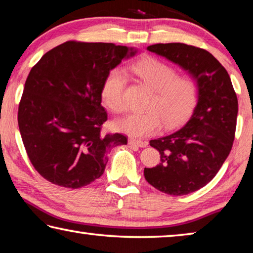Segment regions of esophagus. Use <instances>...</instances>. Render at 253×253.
I'll use <instances>...</instances> for the list:
<instances>
[{
  "mask_svg": "<svg viewBox=\"0 0 253 253\" xmlns=\"http://www.w3.org/2000/svg\"><path fill=\"white\" fill-rule=\"evenodd\" d=\"M128 144L134 145V146H138V147H146L147 145L146 142H143V140H139V139H134V138H130L128 140Z\"/></svg>",
  "mask_w": 253,
  "mask_h": 253,
  "instance_id": "obj_1",
  "label": "esophagus"
}]
</instances>
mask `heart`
<instances>
[{"mask_svg": "<svg viewBox=\"0 0 253 253\" xmlns=\"http://www.w3.org/2000/svg\"><path fill=\"white\" fill-rule=\"evenodd\" d=\"M132 71L154 90L146 111L131 113L119 119L115 127L119 131L135 137L152 135L161 129L174 128L190 116L199 96L198 81L191 75H178L169 63L155 58H144L135 62ZM126 72L121 68L110 70L101 87V98L113 113L127 108Z\"/></svg>", "mask_w": 253, "mask_h": 253, "instance_id": "1", "label": "heart"}]
</instances>
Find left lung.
Here are the masks:
<instances>
[{"label": "left lung", "instance_id": "left-lung-1", "mask_svg": "<svg viewBox=\"0 0 253 253\" xmlns=\"http://www.w3.org/2000/svg\"><path fill=\"white\" fill-rule=\"evenodd\" d=\"M147 50L181 66L198 81V105L190 121L149 140L161 163L144 169L146 181L158 191L186 195L207 185L229 156L237 128V93L228 71L207 50L185 43H157Z\"/></svg>", "mask_w": 253, "mask_h": 253}]
</instances>
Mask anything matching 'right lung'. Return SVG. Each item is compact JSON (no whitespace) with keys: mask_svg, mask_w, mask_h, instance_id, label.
Returning a JSON list of instances; mask_svg holds the SVG:
<instances>
[{"mask_svg":"<svg viewBox=\"0 0 253 253\" xmlns=\"http://www.w3.org/2000/svg\"><path fill=\"white\" fill-rule=\"evenodd\" d=\"M135 51L114 43L67 41L43 54L24 84L18 111L33 168L52 184L79 188L99 178L107 149L126 145L122 134H101L107 113L101 87L111 69Z\"/></svg>","mask_w":253,"mask_h":253,"instance_id":"obj_1","label":"right lung"}]
</instances>
